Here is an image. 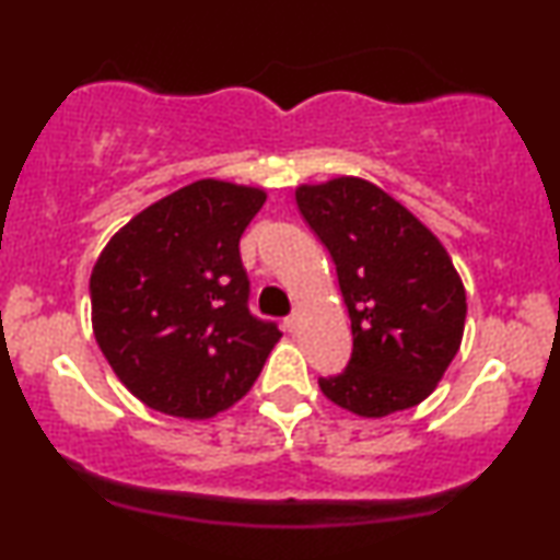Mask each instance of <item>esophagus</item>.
<instances>
[{"instance_id":"1","label":"esophagus","mask_w":560,"mask_h":560,"mask_svg":"<svg viewBox=\"0 0 560 560\" xmlns=\"http://www.w3.org/2000/svg\"><path fill=\"white\" fill-rule=\"evenodd\" d=\"M285 328H288L290 334H295V331H298V316H295V313H293V316H288V318H285Z\"/></svg>"}]
</instances>
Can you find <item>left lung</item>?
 <instances>
[{
    "mask_svg": "<svg viewBox=\"0 0 560 560\" xmlns=\"http://www.w3.org/2000/svg\"><path fill=\"white\" fill-rule=\"evenodd\" d=\"M295 201L331 252L347 303L349 366L320 377L328 400L359 418L423 402L462 347L466 290L439 236L372 180L303 183Z\"/></svg>",
    "mask_w": 560,
    "mask_h": 560,
    "instance_id": "left-lung-1",
    "label": "left lung"
}]
</instances>
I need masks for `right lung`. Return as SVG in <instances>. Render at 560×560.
<instances>
[{
	"label": "right lung",
	"mask_w": 560,
	"mask_h": 560,
	"mask_svg": "<svg viewBox=\"0 0 560 560\" xmlns=\"http://www.w3.org/2000/svg\"><path fill=\"white\" fill-rule=\"evenodd\" d=\"M265 188L219 178L150 203L91 270V326L121 385L165 416L203 420L240 402L280 331L247 308L240 240Z\"/></svg>",
	"instance_id": "1"
}]
</instances>
